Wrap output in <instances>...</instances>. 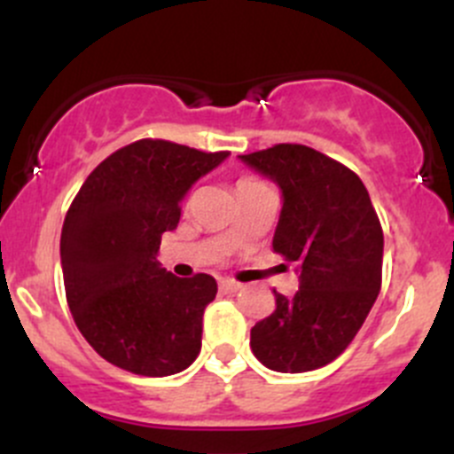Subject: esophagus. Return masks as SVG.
I'll use <instances>...</instances> for the list:
<instances>
[{
    "mask_svg": "<svg viewBox=\"0 0 454 454\" xmlns=\"http://www.w3.org/2000/svg\"><path fill=\"white\" fill-rule=\"evenodd\" d=\"M219 288H222L223 293H239L241 284H237V281H232V279H222L219 281Z\"/></svg>",
    "mask_w": 454,
    "mask_h": 454,
    "instance_id": "1",
    "label": "esophagus"
}]
</instances>
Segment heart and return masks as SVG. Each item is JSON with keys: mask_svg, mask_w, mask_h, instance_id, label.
Returning a JSON list of instances; mask_svg holds the SVG:
<instances>
[{"mask_svg": "<svg viewBox=\"0 0 454 454\" xmlns=\"http://www.w3.org/2000/svg\"><path fill=\"white\" fill-rule=\"evenodd\" d=\"M246 184H257V179L244 177V179H239V184H237V186H246Z\"/></svg>", "mask_w": 454, "mask_h": 454, "instance_id": "obj_1", "label": "heart"}]
</instances>
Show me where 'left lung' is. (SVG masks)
I'll return each mask as SVG.
<instances>
[{"label":"left lung","instance_id":"obj_1","mask_svg":"<svg viewBox=\"0 0 454 454\" xmlns=\"http://www.w3.org/2000/svg\"><path fill=\"white\" fill-rule=\"evenodd\" d=\"M284 195L272 250L299 268V290L250 330L266 368L306 372L348 348L381 288L384 231L362 179L315 148L277 144L239 155Z\"/></svg>","mask_w":454,"mask_h":454}]
</instances>
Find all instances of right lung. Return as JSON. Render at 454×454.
<instances>
[{
	"instance_id": "obj_1",
	"label": "right lung",
	"mask_w": 454,
	"mask_h": 454,
	"mask_svg": "<svg viewBox=\"0 0 454 454\" xmlns=\"http://www.w3.org/2000/svg\"><path fill=\"white\" fill-rule=\"evenodd\" d=\"M226 157L139 139L106 157L74 195L59 244L66 301L79 333L113 366L166 377L200 355L217 281L166 272L157 250L177 228L188 188Z\"/></svg>"
}]
</instances>
